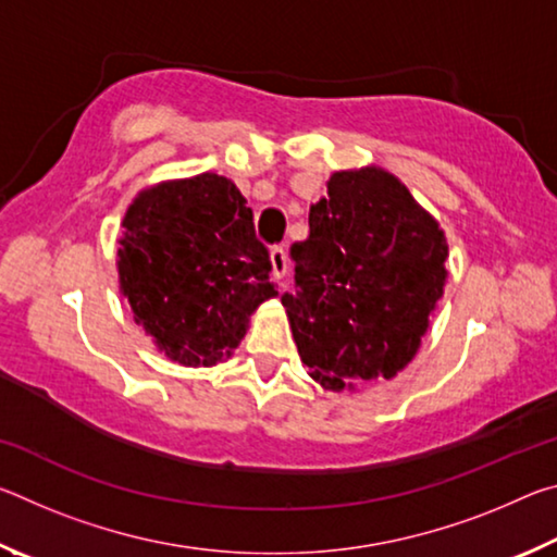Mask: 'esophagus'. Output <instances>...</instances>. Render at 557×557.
<instances>
[{
  "mask_svg": "<svg viewBox=\"0 0 557 557\" xmlns=\"http://www.w3.org/2000/svg\"><path fill=\"white\" fill-rule=\"evenodd\" d=\"M270 262H272V275H275L277 280H282V277L287 275L289 262H287L285 245H272V248H270Z\"/></svg>",
  "mask_w": 557,
  "mask_h": 557,
  "instance_id": "34e87169",
  "label": "esophagus"
}]
</instances>
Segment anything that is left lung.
I'll return each instance as SVG.
<instances>
[{
    "label": "left lung",
    "instance_id": "obj_1",
    "mask_svg": "<svg viewBox=\"0 0 557 557\" xmlns=\"http://www.w3.org/2000/svg\"><path fill=\"white\" fill-rule=\"evenodd\" d=\"M295 292L282 295L301 363L326 391L393 379L412 361L445 292L437 221L383 169L336 172L292 243Z\"/></svg>",
    "mask_w": 557,
    "mask_h": 557
}]
</instances>
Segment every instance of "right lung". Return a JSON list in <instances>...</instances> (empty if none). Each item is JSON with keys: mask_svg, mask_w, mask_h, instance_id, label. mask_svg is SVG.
Returning <instances> with one entry per match:
<instances>
[{"mask_svg": "<svg viewBox=\"0 0 557 557\" xmlns=\"http://www.w3.org/2000/svg\"><path fill=\"white\" fill-rule=\"evenodd\" d=\"M122 225L120 289L178 363H221L260 301L277 295L270 250L231 178L206 172L149 188Z\"/></svg>", "mask_w": 557, "mask_h": 557, "instance_id": "right-lung-1", "label": "right lung"}]
</instances>
